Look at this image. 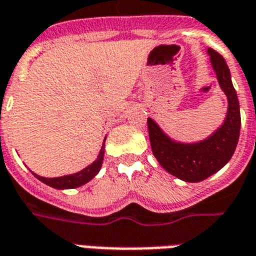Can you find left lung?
Masks as SVG:
<instances>
[{"mask_svg": "<svg viewBox=\"0 0 256 256\" xmlns=\"http://www.w3.org/2000/svg\"><path fill=\"white\" fill-rule=\"evenodd\" d=\"M217 80L228 98V114L224 124L212 137L198 144L172 141L162 128L148 118L152 152L160 166L184 182H200L220 171L234 154L240 136V108L226 62L213 48L208 50Z\"/></svg>", "mask_w": 256, "mask_h": 256, "instance_id": "obj_1", "label": "left lung"}]
</instances>
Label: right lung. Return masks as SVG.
<instances>
[{
	"label": "right lung",
	"instance_id": "1",
	"mask_svg": "<svg viewBox=\"0 0 256 256\" xmlns=\"http://www.w3.org/2000/svg\"><path fill=\"white\" fill-rule=\"evenodd\" d=\"M103 156H104V144L102 150H100L99 156H98V160L94 162L90 166H88L82 171L77 172V174H73V175H66L60 176V178H43V176H38L36 174L34 175L36 176L40 182H43L44 184L50 187H54V188H76V187H80L85 183H88L90 179H94V176L98 175V172L100 171L102 168V164H103Z\"/></svg>",
	"mask_w": 256,
	"mask_h": 256
}]
</instances>
